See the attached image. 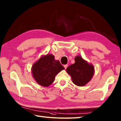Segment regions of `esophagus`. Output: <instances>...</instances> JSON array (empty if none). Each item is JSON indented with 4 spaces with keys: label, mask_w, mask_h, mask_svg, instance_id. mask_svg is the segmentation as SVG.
I'll return each mask as SVG.
<instances>
[{
    "label": "esophagus",
    "mask_w": 121,
    "mask_h": 121,
    "mask_svg": "<svg viewBox=\"0 0 121 121\" xmlns=\"http://www.w3.org/2000/svg\"><path fill=\"white\" fill-rule=\"evenodd\" d=\"M63 66H64V67H65V69H66V68L68 67V65H63Z\"/></svg>",
    "instance_id": "esophagus-1"
}]
</instances>
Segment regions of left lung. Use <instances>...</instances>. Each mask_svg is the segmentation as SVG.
Wrapping results in <instances>:
<instances>
[{"mask_svg":"<svg viewBox=\"0 0 121 121\" xmlns=\"http://www.w3.org/2000/svg\"><path fill=\"white\" fill-rule=\"evenodd\" d=\"M71 75L73 83L78 86H83L90 81L94 73L92 65L87 63L81 56H76L75 63L66 68Z\"/></svg>","mask_w":121,"mask_h":121,"instance_id":"left-lung-1","label":"left lung"}]
</instances>
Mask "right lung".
Instances as JSON below:
<instances>
[{
	"label": "right lung",
	"instance_id": "1",
	"mask_svg": "<svg viewBox=\"0 0 121 121\" xmlns=\"http://www.w3.org/2000/svg\"><path fill=\"white\" fill-rule=\"evenodd\" d=\"M65 69L52 55H47L40 58L33 65L32 71L33 78L41 86L47 87L54 82L56 75Z\"/></svg>",
	"mask_w": 121,
	"mask_h": 121
}]
</instances>
